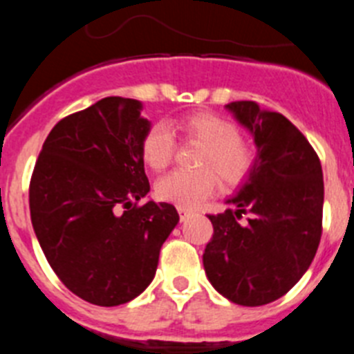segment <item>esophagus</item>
<instances>
[{
  "label": "esophagus",
  "instance_id": "obj_1",
  "mask_svg": "<svg viewBox=\"0 0 354 354\" xmlns=\"http://www.w3.org/2000/svg\"><path fill=\"white\" fill-rule=\"evenodd\" d=\"M177 211H179V216H180V220H184L186 218V216H189V214L193 213L192 209H189V207H177Z\"/></svg>",
  "mask_w": 354,
  "mask_h": 354
}]
</instances>
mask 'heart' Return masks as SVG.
Here are the masks:
<instances>
[{"instance_id": "heart-1", "label": "heart", "mask_w": 354, "mask_h": 354, "mask_svg": "<svg viewBox=\"0 0 354 354\" xmlns=\"http://www.w3.org/2000/svg\"><path fill=\"white\" fill-rule=\"evenodd\" d=\"M184 140L201 143L197 166L201 170L174 171L156 186L157 197L180 207H197L218 186H238L249 177L256 162L252 145L240 138V129L218 114L195 113L174 123ZM175 140L165 125L148 129L141 141V159L153 171H162L171 162Z\"/></svg>"}]
</instances>
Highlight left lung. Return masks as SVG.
<instances>
[{"label": "left lung", "instance_id": "left-lung-1", "mask_svg": "<svg viewBox=\"0 0 354 354\" xmlns=\"http://www.w3.org/2000/svg\"><path fill=\"white\" fill-rule=\"evenodd\" d=\"M250 131L258 156L240 192L236 209L209 214L213 238L202 261L214 290L241 306H263L283 297L315 258L322 234L324 180L319 156L283 114L256 102L225 105ZM249 212L247 224L237 220Z\"/></svg>", "mask_w": 354, "mask_h": 354}]
</instances>
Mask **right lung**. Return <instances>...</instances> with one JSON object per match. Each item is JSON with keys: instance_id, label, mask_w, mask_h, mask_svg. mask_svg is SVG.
Segmentation results:
<instances>
[{"instance_id": "right-lung-1", "label": "right lung", "mask_w": 354, "mask_h": 354, "mask_svg": "<svg viewBox=\"0 0 354 354\" xmlns=\"http://www.w3.org/2000/svg\"><path fill=\"white\" fill-rule=\"evenodd\" d=\"M138 100L107 96L62 118L30 180V216L48 263L75 295L118 306L143 292L179 222L150 192L141 141L150 122Z\"/></svg>"}]
</instances>
